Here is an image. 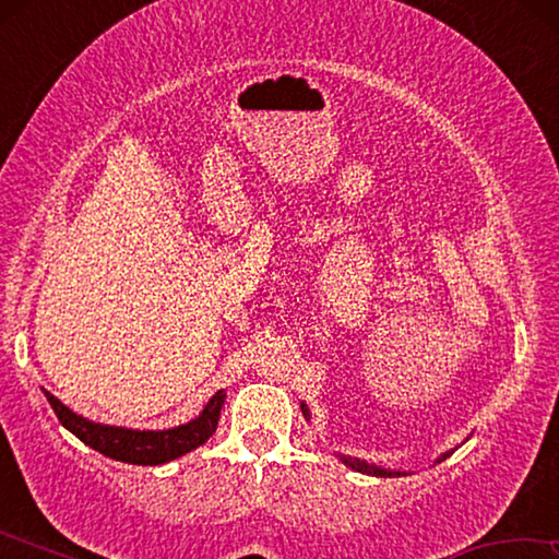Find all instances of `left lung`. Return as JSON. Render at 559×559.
I'll use <instances>...</instances> for the list:
<instances>
[{"label": "left lung", "instance_id": "left-lung-1", "mask_svg": "<svg viewBox=\"0 0 559 559\" xmlns=\"http://www.w3.org/2000/svg\"><path fill=\"white\" fill-rule=\"evenodd\" d=\"M302 414H306L308 416V409H306V406H302ZM449 456V453H443V456L439 459V461H443V459H447ZM343 461L347 463V466L349 468H355V471H359V473H367V476H382V478H386V476H400V473H394V471H384V468H377V466H370V463H367V461H357V459H345L343 456Z\"/></svg>", "mask_w": 559, "mask_h": 559}]
</instances>
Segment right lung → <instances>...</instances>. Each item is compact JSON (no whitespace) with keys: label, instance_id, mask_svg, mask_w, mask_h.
<instances>
[{"label":"right lung","instance_id":"right-lung-1","mask_svg":"<svg viewBox=\"0 0 559 559\" xmlns=\"http://www.w3.org/2000/svg\"><path fill=\"white\" fill-rule=\"evenodd\" d=\"M46 400L53 406L56 416L66 429L75 433L86 447L100 451L103 456H110L122 463H135V466H159L173 459L185 456L212 437L219 424V412L224 404V392H216L204 412L194 421L185 427H175L167 431H132L120 427H103L93 424L83 416L73 414L69 406H63L51 392H44Z\"/></svg>","mask_w":559,"mask_h":559}]
</instances>
